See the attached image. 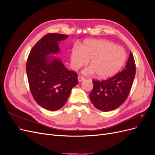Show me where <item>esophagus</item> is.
Returning <instances> with one entry per match:
<instances>
[{
    "mask_svg": "<svg viewBox=\"0 0 155 155\" xmlns=\"http://www.w3.org/2000/svg\"><path fill=\"white\" fill-rule=\"evenodd\" d=\"M84 79H85V78H84V77H82V76H78V81H79V82L82 81L83 80H84Z\"/></svg>",
    "mask_w": 155,
    "mask_h": 155,
    "instance_id": "34e87169",
    "label": "esophagus"
}]
</instances>
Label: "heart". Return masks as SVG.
Here are the masks:
<instances>
[{"label": "heart", "mask_w": 155, "mask_h": 155, "mask_svg": "<svg viewBox=\"0 0 155 155\" xmlns=\"http://www.w3.org/2000/svg\"><path fill=\"white\" fill-rule=\"evenodd\" d=\"M89 67L83 70L84 74L96 72L100 78L110 77L119 72L127 59L123 48L105 41L87 40L81 48H74L71 53V63L74 69H78L88 63Z\"/></svg>", "instance_id": "1"}]
</instances>
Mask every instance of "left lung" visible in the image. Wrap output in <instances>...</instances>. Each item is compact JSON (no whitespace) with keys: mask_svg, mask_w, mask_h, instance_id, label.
<instances>
[{"mask_svg":"<svg viewBox=\"0 0 155 155\" xmlns=\"http://www.w3.org/2000/svg\"><path fill=\"white\" fill-rule=\"evenodd\" d=\"M135 74V61L130 51L124 70L105 80L92 81L94 87L89 96L93 105L104 112L118 108L129 96Z\"/></svg>","mask_w":155,"mask_h":155,"instance_id":"1","label":"left lung"}]
</instances>
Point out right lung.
<instances>
[{"mask_svg":"<svg viewBox=\"0 0 155 155\" xmlns=\"http://www.w3.org/2000/svg\"><path fill=\"white\" fill-rule=\"evenodd\" d=\"M67 35L48 34L31 50L26 63V73L31 94L45 109L54 111L63 107L71 90L78 83V74L70 71L60 59L47 57L59 52V42Z\"/></svg>","mask_w":155,"mask_h":155,"instance_id":"obj_1","label":"right lung"}]
</instances>
